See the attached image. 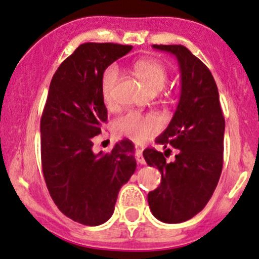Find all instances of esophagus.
<instances>
[{
    "label": "esophagus",
    "mask_w": 259,
    "mask_h": 259,
    "mask_svg": "<svg viewBox=\"0 0 259 259\" xmlns=\"http://www.w3.org/2000/svg\"><path fill=\"white\" fill-rule=\"evenodd\" d=\"M136 159H137L138 164L141 165L145 164V160L143 158V148H139V147L136 148Z\"/></svg>",
    "instance_id": "esophagus-1"
}]
</instances>
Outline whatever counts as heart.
Segmentation results:
<instances>
[{
  "label": "heart",
  "instance_id": "b5f03b06",
  "mask_svg": "<svg viewBox=\"0 0 259 259\" xmlns=\"http://www.w3.org/2000/svg\"><path fill=\"white\" fill-rule=\"evenodd\" d=\"M136 74L150 94L161 91L167 82V69L158 61H139L135 66ZM121 71L117 65H110L101 75V95L105 105L112 109L115 105L114 89L120 79ZM161 128L159 118L154 115H142L130 111L114 121V131L117 136L128 138L135 143H145Z\"/></svg>",
  "mask_w": 259,
  "mask_h": 259
}]
</instances>
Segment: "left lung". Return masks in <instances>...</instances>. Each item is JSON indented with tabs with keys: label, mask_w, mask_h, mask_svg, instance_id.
I'll return each instance as SVG.
<instances>
[{
	"label": "left lung",
	"mask_w": 259,
	"mask_h": 259,
	"mask_svg": "<svg viewBox=\"0 0 259 259\" xmlns=\"http://www.w3.org/2000/svg\"><path fill=\"white\" fill-rule=\"evenodd\" d=\"M153 48L177 59L181 95L172 120L155 141L165 149L168 144L177 149L176 160L164 159L169 150L143 152L147 164L161 174L160 186L148 193V203L156 219L177 224L198 214L213 196L223 170L225 120L208 67L182 45Z\"/></svg>",
	"instance_id": "8db88e82"
}]
</instances>
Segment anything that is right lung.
<instances>
[{
	"label": "right lung",
	"mask_w": 259,
	"mask_h": 259,
	"mask_svg": "<svg viewBox=\"0 0 259 259\" xmlns=\"http://www.w3.org/2000/svg\"><path fill=\"white\" fill-rule=\"evenodd\" d=\"M131 50L120 44H82L61 63L49 88L40 121L44 179L57 208L83 225H101L111 218L121 187L137 166L127 139L111 153L93 152L107 120L101 75Z\"/></svg>",
	"instance_id": "add662e5"
}]
</instances>
